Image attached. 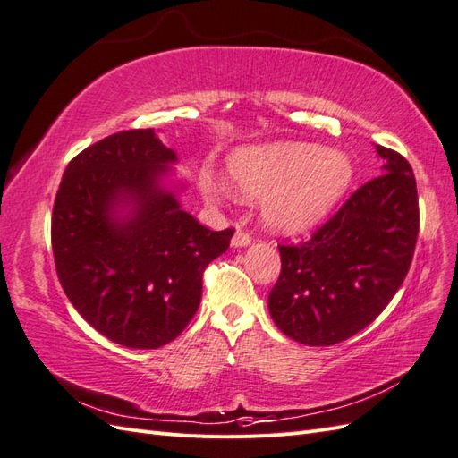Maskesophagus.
Here are the masks:
<instances>
[{
  "mask_svg": "<svg viewBox=\"0 0 458 458\" xmlns=\"http://www.w3.org/2000/svg\"><path fill=\"white\" fill-rule=\"evenodd\" d=\"M250 243H251L250 233L243 230H236V233H233V238H232V248H246V246H250Z\"/></svg>",
  "mask_w": 458,
  "mask_h": 458,
  "instance_id": "esophagus-1",
  "label": "esophagus"
}]
</instances>
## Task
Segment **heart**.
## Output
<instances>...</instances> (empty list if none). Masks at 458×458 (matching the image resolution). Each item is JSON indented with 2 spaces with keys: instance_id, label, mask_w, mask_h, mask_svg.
<instances>
[{
  "instance_id": "1",
  "label": "heart",
  "mask_w": 458,
  "mask_h": 458,
  "mask_svg": "<svg viewBox=\"0 0 458 458\" xmlns=\"http://www.w3.org/2000/svg\"><path fill=\"white\" fill-rule=\"evenodd\" d=\"M226 174L236 193L261 197V218L277 233H301L322 222L345 195L353 162L337 148L275 140L240 146L226 157ZM208 200L233 195L226 181L200 179Z\"/></svg>"
}]
</instances>
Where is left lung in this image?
<instances>
[{"label": "left lung", "mask_w": 458, "mask_h": 458, "mask_svg": "<svg viewBox=\"0 0 458 458\" xmlns=\"http://www.w3.org/2000/svg\"><path fill=\"white\" fill-rule=\"evenodd\" d=\"M378 177L357 189L314 236L279 246L269 314L294 342L326 347L367 327L410 269L420 230L416 177L406 157L377 146Z\"/></svg>", "instance_id": "obj_1"}]
</instances>
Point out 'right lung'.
Wrapping results in <instances>:
<instances>
[{
  "label": "right lung",
  "instance_id": "1",
  "mask_svg": "<svg viewBox=\"0 0 458 458\" xmlns=\"http://www.w3.org/2000/svg\"><path fill=\"white\" fill-rule=\"evenodd\" d=\"M177 154L154 129L85 148L64 172L52 251L64 293L111 342L157 349L195 316L207 265L233 230L212 232L181 208Z\"/></svg>",
  "mask_w": 458,
  "mask_h": 458
}]
</instances>
